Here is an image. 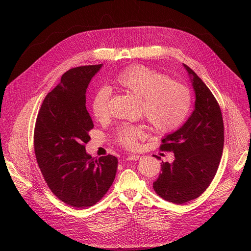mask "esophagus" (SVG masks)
Returning <instances> with one entry per match:
<instances>
[{
    "instance_id": "obj_1",
    "label": "esophagus",
    "mask_w": 251,
    "mask_h": 251,
    "mask_svg": "<svg viewBox=\"0 0 251 251\" xmlns=\"http://www.w3.org/2000/svg\"><path fill=\"white\" fill-rule=\"evenodd\" d=\"M141 159V156H139V155H129L128 157H127V160H129V161H138V160H140Z\"/></svg>"
}]
</instances>
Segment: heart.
<instances>
[{
    "label": "heart",
    "mask_w": 251,
    "mask_h": 251,
    "mask_svg": "<svg viewBox=\"0 0 251 251\" xmlns=\"http://www.w3.org/2000/svg\"><path fill=\"white\" fill-rule=\"evenodd\" d=\"M121 90L141 99V115L159 133H171L180 128L187 120L192 108V92L188 85L155 69L132 65L114 79ZM110 90L100 88L92 101V113L102 122L110 117ZM148 136L144 125H124L117 132L116 141L126 149L135 150L140 141Z\"/></svg>",
    "instance_id": "b5f03b06"
}]
</instances>
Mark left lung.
Instances as JSON below:
<instances>
[{
    "mask_svg": "<svg viewBox=\"0 0 251 251\" xmlns=\"http://www.w3.org/2000/svg\"><path fill=\"white\" fill-rule=\"evenodd\" d=\"M196 93L195 110L186 123L162 140L160 149L173 152V163L162 162L153 188L165 201L182 204L199 198L217 174L224 150L221 107L204 82L184 64Z\"/></svg>",
    "mask_w": 251,
    "mask_h": 251,
    "instance_id": "8db88e82",
    "label": "left lung"
}]
</instances>
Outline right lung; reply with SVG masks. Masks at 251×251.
Masks as SVG:
<instances>
[{"instance_id":"1","label":"right lung","mask_w":251,"mask_h":251,"mask_svg":"<svg viewBox=\"0 0 251 251\" xmlns=\"http://www.w3.org/2000/svg\"><path fill=\"white\" fill-rule=\"evenodd\" d=\"M102 64L71 68L45 98L35 122L33 145L41 172L50 191L77 208L94 205L109 190L118 160L98 159L85 151L94 127L86 110V89Z\"/></svg>"}]
</instances>
